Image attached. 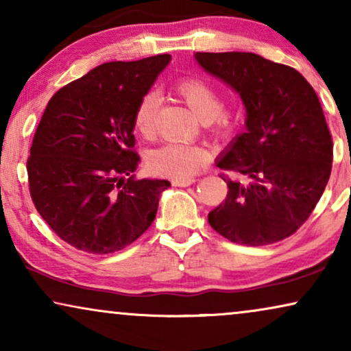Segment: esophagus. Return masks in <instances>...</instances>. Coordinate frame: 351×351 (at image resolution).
<instances>
[{"instance_id": "obj_1", "label": "esophagus", "mask_w": 351, "mask_h": 351, "mask_svg": "<svg viewBox=\"0 0 351 351\" xmlns=\"http://www.w3.org/2000/svg\"><path fill=\"white\" fill-rule=\"evenodd\" d=\"M195 182L193 177H189V179H174L172 180V185L174 186H189Z\"/></svg>"}]
</instances>
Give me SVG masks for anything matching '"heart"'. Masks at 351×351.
<instances>
[{"label":"heart","mask_w":351,"mask_h":351,"mask_svg":"<svg viewBox=\"0 0 351 351\" xmlns=\"http://www.w3.org/2000/svg\"><path fill=\"white\" fill-rule=\"evenodd\" d=\"M176 93L201 123L213 124L214 131L223 136L233 128V119L222 113L223 104L217 89L199 78H184L176 84ZM158 95H143L134 113V128L145 138L156 136ZM209 161V152L199 145H179L169 143L148 155L147 167L153 174L171 179H189Z\"/></svg>","instance_id":"1"}]
</instances>
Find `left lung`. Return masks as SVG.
<instances>
[{
    "label": "left lung",
    "mask_w": 351,
    "mask_h": 351,
    "mask_svg": "<svg viewBox=\"0 0 351 351\" xmlns=\"http://www.w3.org/2000/svg\"><path fill=\"white\" fill-rule=\"evenodd\" d=\"M195 60L246 108L244 132L215 160L246 182L223 179L228 193L209 213L210 227L244 246L291 237L315 209L332 167L318 95L297 70L252 52H196Z\"/></svg>",
    "instance_id": "obj_1"
}]
</instances>
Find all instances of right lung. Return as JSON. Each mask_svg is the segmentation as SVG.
Returning a JSON list of instances; mask_svg holds the SVG:
<instances>
[{
    "label": "right lung",
    "instance_id": "obj_1",
    "mask_svg": "<svg viewBox=\"0 0 351 351\" xmlns=\"http://www.w3.org/2000/svg\"><path fill=\"white\" fill-rule=\"evenodd\" d=\"M169 62V54L107 62L57 90L43 113L27 161L30 195L46 223L80 251H119L156 217L171 184L134 179V113Z\"/></svg>",
    "mask_w": 351,
    "mask_h": 351
}]
</instances>
